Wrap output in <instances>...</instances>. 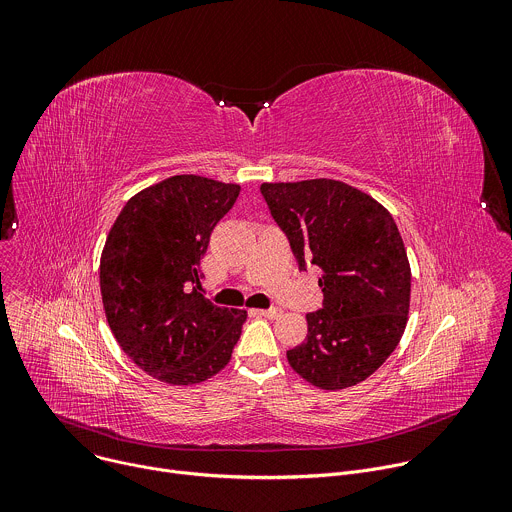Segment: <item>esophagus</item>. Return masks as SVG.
I'll list each match as a JSON object with an SVG mask.
<instances>
[{
    "instance_id": "1",
    "label": "esophagus",
    "mask_w": 512,
    "mask_h": 512,
    "mask_svg": "<svg viewBox=\"0 0 512 512\" xmlns=\"http://www.w3.org/2000/svg\"><path fill=\"white\" fill-rule=\"evenodd\" d=\"M255 314H259V316H263V318H277V316H281V310L279 308H269V310H255Z\"/></svg>"
}]
</instances>
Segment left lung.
Wrapping results in <instances>:
<instances>
[{"label": "left lung", "instance_id": "obj_1", "mask_svg": "<svg viewBox=\"0 0 512 512\" xmlns=\"http://www.w3.org/2000/svg\"><path fill=\"white\" fill-rule=\"evenodd\" d=\"M261 194L298 267L322 269L324 302L306 314V340L287 350L291 369L326 391L371 377L397 348L409 314L411 269L393 216L328 178L261 184Z\"/></svg>", "mask_w": 512, "mask_h": 512}]
</instances>
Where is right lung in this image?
<instances>
[{
    "label": "right lung",
    "instance_id": "1",
    "mask_svg": "<svg viewBox=\"0 0 512 512\" xmlns=\"http://www.w3.org/2000/svg\"><path fill=\"white\" fill-rule=\"evenodd\" d=\"M241 186L182 174L135 194L101 255L109 328L141 371L196 385L223 371L247 320L200 294V259Z\"/></svg>",
    "mask_w": 512,
    "mask_h": 512
}]
</instances>
